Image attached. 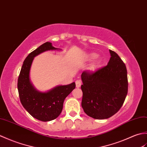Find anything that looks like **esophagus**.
Here are the masks:
<instances>
[{
	"mask_svg": "<svg viewBox=\"0 0 147 147\" xmlns=\"http://www.w3.org/2000/svg\"><path fill=\"white\" fill-rule=\"evenodd\" d=\"M76 87L79 88L81 86V81L80 80H77L76 81Z\"/></svg>",
	"mask_w": 147,
	"mask_h": 147,
	"instance_id": "34e87169",
	"label": "esophagus"
}]
</instances>
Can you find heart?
Returning a JSON list of instances; mask_svg holds the SVG:
<instances>
[{"instance_id":"b5f03b06","label":"heart","mask_w":147,"mask_h":147,"mask_svg":"<svg viewBox=\"0 0 147 147\" xmlns=\"http://www.w3.org/2000/svg\"><path fill=\"white\" fill-rule=\"evenodd\" d=\"M97 55L95 53H89V55H88V57H87V58L89 60H94L96 58H97ZM99 63V61H96V62H95L94 63H93L92 65H90V67H89V70H91V71H94L96 69V68L97 67V65H98Z\"/></svg>"}]
</instances>
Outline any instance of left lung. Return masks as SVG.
Masks as SVG:
<instances>
[{
	"instance_id": "8db88e82",
	"label": "left lung",
	"mask_w": 147,
	"mask_h": 147,
	"mask_svg": "<svg viewBox=\"0 0 147 147\" xmlns=\"http://www.w3.org/2000/svg\"><path fill=\"white\" fill-rule=\"evenodd\" d=\"M106 66L94 73L81 75L83 96L82 107L87 115L96 119L109 118L118 111L128 94V77L125 64L118 55L109 50Z\"/></svg>"
}]
</instances>
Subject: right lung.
I'll list each match as a JSON object with an SVG mask.
<instances>
[{
    "mask_svg": "<svg viewBox=\"0 0 147 147\" xmlns=\"http://www.w3.org/2000/svg\"><path fill=\"white\" fill-rule=\"evenodd\" d=\"M60 50L46 42L28 55L24 60L18 80L19 98L25 109L33 117L41 121L56 119L63 109L65 99L76 88V83L58 86L48 92L36 89L29 79V71L34 58L45 51Z\"/></svg>",
    "mask_w": 147,
    "mask_h": 147,
    "instance_id": "1",
    "label": "right lung"
}]
</instances>
